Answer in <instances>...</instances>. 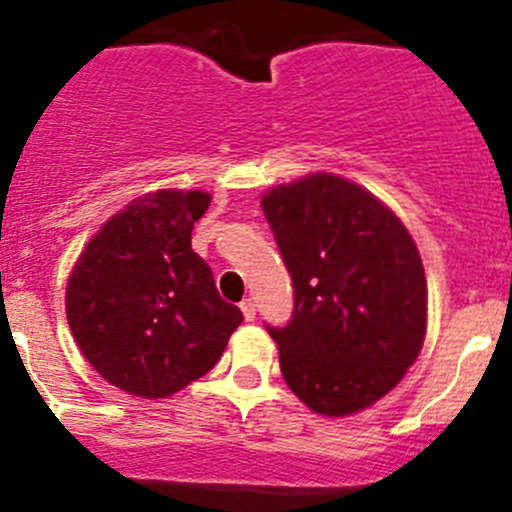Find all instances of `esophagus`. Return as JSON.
<instances>
[{
  "label": "esophagus",
  "instance_id": "1",
  "mask_svg": "<svg viewBox=\"0 0 512 512\" xmlns=\"http://www.w3.org/2000/svg\"><path fill=\"white\" fill-rule=\"evenodd\" d=\"M242 313H245V318L247 321H255V315H257V308H255V300L252 298H247V300H242Z\"/></svg>",
  "mask_w": 512,
  "mask_h": 512
}]
</instances>
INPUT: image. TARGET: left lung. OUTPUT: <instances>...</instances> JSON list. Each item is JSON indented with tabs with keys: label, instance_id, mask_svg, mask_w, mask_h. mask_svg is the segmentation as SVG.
Masks as SVG:
<instances>
[{
	"label": "left lung",
	"instance_id": "1",
	"mask_svg": "<svg viewBox=\"0 0 512 512\" xmlns=\"http://www.w3.org/2000/svg\"><path fill=\"white\" fill-rule=\"evenodd\" d=\"M293 278L295 308L280 348L285 384L323 417L389 394L427 333V280L412 234L364 186L310 174L262 197Z\"/></svg>",
	"mask_w": 512,
	"mask_h": 512
}]
</instances>
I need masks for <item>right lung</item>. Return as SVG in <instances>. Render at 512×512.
Wrapping results in <instances>:
<instances>
[{
    "label": "right lung",
    "instance_id": "1",
    "mask_svg": "<svg viewBox=\"0 0 512 512\" xmlns=\"http://www.w3.org/2000/svg\"><path fill=\"white\" fill-rule=\"evenodd\" d=\"M207 191L159 189L126 204L75 262L65 310L75 343L108 384L164 399L219 361L242 310L224 303L191 229Z\"/></svg>",
    "mask_w": 512,
    "mask_h": 512
}]
</instances>
